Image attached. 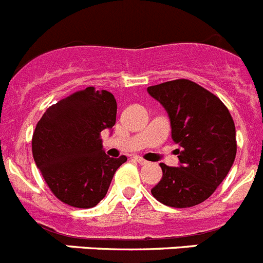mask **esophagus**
Returning <instances> with one entry per match:
<instances>
[{
  "mask_svg": "<svg viewBox=\"0 0 263 263\" xmlns=\"http://www.w3.org/2000/svg\"><path fill=\"white\" fill-rule=\"evenodd\" d=\"M134 159H136V161L138 162V164H141V165H146L147 162H148V161H147V160H144L143 157H141V156H136V157H134Z\"/></svg>",
  "mask_w": 263,
  "mask_h": 263,
  "instance_id": "34e87169",
  "label": "esophagus"
}]
</instances>
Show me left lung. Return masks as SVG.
Listing matches in <instances>:
<instances>
[{
    "label": "left lung",
    "mask_w": 263,
    "mask_h": 263,
    "mask_svg": "<svg viewBox=\"0 0 263 263\" xmlns=\"http://www.w3.org/2000/svg\"><path fill=\"white\" fill-rule=\"evenodd\" d=\"M171 119L179 166L160 164L162 178L156 200L173 208H190L208 199L229 174L236 156V132L221 99L190 80L147 87Z\"/></svg>",
    "instance_id": "obj_1"
}]
</instances>
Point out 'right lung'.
Instances as JSON below:
<instances>
[{"label":"right lung","mask_w":263,"mask_h":263,"mask_svg":"<svg viewBox=\"0 0 263 263\" xmlns=\"http://www.w3.org/2000/svg\"><path fill=\"white\" fill-rule=\"evenodd\" d=\"M117 103L107 90L89 86L52 104L37 122L32 154L52 194L74 208H92L115 172L127 160L107 156L101 132L116 122Z\"/></svg>","instance_id":"right-lung-1"}]
</instances>
